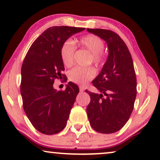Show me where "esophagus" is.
Listing matches in <instances>:
<instances>
[{
    "label": "esophagus",
    "instance_id": "obj_1",
    "mask_svg": "<svg viewBox=\"0 0 160 160\" xmlns=\"http://www.w3.org/2000/svg\"><path fill=\"white\" fill-rule=\"evenodd\" d=\"M79 89H80V91H84V87H83V86H79Z\"/></svg>",
    "mask_w": 160,
    "mask_h": 160
}]
</instances>
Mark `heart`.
<instances>
[{"label": "heart", "mask_w": 160, "mask_h": 160, "mask_svg": "<svg viewBox=\"0 0 160 160\" xmlns=\"http://www.w3.org/2000/svg\"><path fill=\"white\" fill-rule=\"evenodd\" d=\"M81 48L86 49L91 53L90 62L96 66H100L103 62L104 55L102 50L104 43L100 38L94 35H87L78 40ZM75 47L72 42L67 40L62 45L60 54L63 64L66 67L72 66L74 59ZM96 75V70L93 67H74L68 73L70 82L80 85H84L92 79Z\"/></svg>", "instance_id": "obj_1"}]
</instances>
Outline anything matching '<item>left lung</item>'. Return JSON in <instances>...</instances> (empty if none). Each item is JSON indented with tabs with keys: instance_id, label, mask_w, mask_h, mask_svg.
<instances>
[{
	"instance_id": "obj_1",
	"label": "left lung",
	"mask_w": 160,
	"mask_h": 160,
	"mask_svg": "<svg viewBox=\"0 0 160 160\" xmlns=\"http://www.w3.org/2000/svg\"><path fill=\"white\" fill-rule=\"evenodd\" d=\"M88 32L103 40L108 48L106 62L92 82L100 93L89 94L86 112L96 131L110 134L124 126L131 115L137 94V81L132 59L126 44L116 32L103 29Z\"/></svg>"
}]
</instances>
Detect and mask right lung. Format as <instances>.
<instances>
[{
  "label": "right lung",
  "mask_w": 160,
  "mask_h": 160,
  "mask_svg": "<svg viewBox=\"0 0 160 160\" xmlns=\"http://www.w3.org/2000/svg\"><path fill=\"white\" fill-rule=\"evenodd\" d=\"M84 30L68 26L47 29L32 43L23 61L20 84L23 108L35 129L43 134H57L67 125L79 88L70 82L64 91H57L53 84L55 78L65 77L62 45Z\"/></svg>",
  "instance_id": "1"
}]
</instances>
